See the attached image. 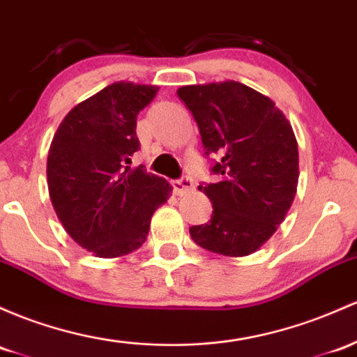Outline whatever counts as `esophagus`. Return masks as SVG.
Instances as JSON below:
<instances>
[{"mask_svg":"<svg viewBox=\"0 0 357 357\" xmlns=\"http://www.w3.org/2000/svg\"><path fill=\"white\" fill-rule=\"evenodd\" d=\"M172 188H174L176 195H185L193 188V179H191L190 176H183L181 179H176V181L172 183Z\"/></svg>","mask_w":357,"mask_h":357,"instance_id":"1","label":"esophagus"}]
</instances>
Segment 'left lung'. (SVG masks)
Here are the masks:
<instances>
[{
	"label": "left lung",
	"mask_w": 357,
	"mask_h": 357,
	"mask_svg": "<svg viewBox=\"0 0 357 357\" xmlns=\"http://www.w3.org/2000/svg\"><path fill=\"white\" fill-rule=\"evenodd\" d=\"M205 155L217 154V183L199 185L211 218L190 229L199 248L222 256L256 252L287 217L298 186V144L273 100L237 81L183 86Z\"/></svg>",
	"instance_id": "1"
}]
</instances>
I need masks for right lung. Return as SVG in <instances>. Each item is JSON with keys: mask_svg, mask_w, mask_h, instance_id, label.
Returning a JSON list of instances; mask_svg holds the SVG:
<instances>
[{"mask_svg": "<svg viewBox=\"0 0 357 357\" xmlns=\"http://www.w3.org/2000/svg\"><path fill=\"white\" fill-rule=\"evenodd\" d=\"M158 86L113 83L76 105L49 149L47 183L59 220L98 257H120L146 242L151 218L169 199L164 178L132 167L137 116Z\"/></svg>", "mask_w": 357, "mask_h": 357, "instance_id": "add662e5", "label": "right lung"}]
</instances>
